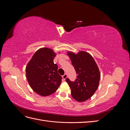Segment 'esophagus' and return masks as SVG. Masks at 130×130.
Returning <instances> with one entry per match:
<instances>
[{"label": "esophagus", "instance_id": "1", "mask_svg": "<svg viewBox=\"0 0 130 130\" xmlns=\"http://www.w3.org/2000/svg\"><path fill=\"white\" fill-rule=\"evenodd\" d=\"M62 77H63V78L64 80H66L67 78V74H64L62 76Z\"/></svg>", "mask_w": 130, "mask_h": 130}]
</instances>
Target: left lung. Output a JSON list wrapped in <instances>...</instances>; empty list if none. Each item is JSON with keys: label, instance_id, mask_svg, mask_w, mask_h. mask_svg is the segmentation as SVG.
I'll return each instance as SVG.
<instances>
[{"label": "left lung", "instance_id": "8db88e82", "mask_svg": "<svg viewBox=\"0 0 130 130\" xmlns=\"http://www.w3.org/2000/svg\"><path fill=\"white\" fill-rule=\"evenodd\" d=\"M67 55L77 75L75 81L66 79L72 96L78 102L85 101L92 97L98 88L100 78L99 69L91 55L85 51L77 54L68 51Z\"/></svg>", "mask_w": 130, "mask_h": 130}]
</instances>
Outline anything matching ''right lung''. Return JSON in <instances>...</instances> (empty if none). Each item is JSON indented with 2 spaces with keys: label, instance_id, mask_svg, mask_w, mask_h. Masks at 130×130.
<instances>
[{
  "label": "right lung",
  "instance_id": "1",
  "mask_svg": "<svg viewBox=\"0 0 130 130\" xmlns=\"http://www.w3.org/2000/svg\"><path fill=\"white\" fill-rule=\"evenodd\" d=\"M56 54L52 49L41 48L35 53L26 66L28 83L41 96L51 95L61 85L62 77L57 72V65L53 62Z\"/></svg>",
  "mask_w": 130,
  "mask_h": 130
}]
</instances>
